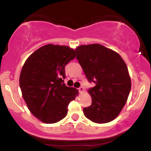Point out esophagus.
Returning a JSON list of instances; mask_svg holds the SVG:
<instances>
[{
	"label": "esophagus",
	"instance_id": "34e87169",
	"mask_svg": "<svg viewBox=\"0 0 151 151\" xmlns=\"http://www.w3.org/2000/svg\"><path fill=\"white\" fill-rule=\"evenodd\" d=\"M79 92H83V91H84V87H82V86H80V87L79 88Z\"/></svg>",
	"mask_w": 151,
	"mask_h": 151
}]
</instances>
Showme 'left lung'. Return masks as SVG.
Here are the masks:
<instances>
[{"mask_svg":"<svg viewBox=\"0 0 151 151\" xmlns=\"http://www.w3.org/2000/svg\"><path fill=\"white\" fill-rule=\"evenodd\" d=\"M75 51L86 79L95 84L88 91L92 101L83 109L84 116L97 124L113 121L124 108L131 91L125 62L117 52L99 44L79 46Z\"/></svg>","mask_w":151,"mask_h":151,"instance_id":"8db88e82","label":"left lung"}]
</instances>
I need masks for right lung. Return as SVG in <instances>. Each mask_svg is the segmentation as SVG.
<instances>
[{"mask_svg": "<svg viewBox=\"0 0 151 151\" xmlns=\"http://www.w3.org/2000/svg\"><path fill=\"white\" fill-rule=\"evenodd\" d=\"M67 46L49 44L27 59L20 75L22 97L30 111L45 124H55L67 114L78 90L65 85V65L75 58Z\"/></svg>", "mask_w": 151, "mask_h": 151, "instance_id": "right-lung-1", "label": "right lung"}]
</instances>
